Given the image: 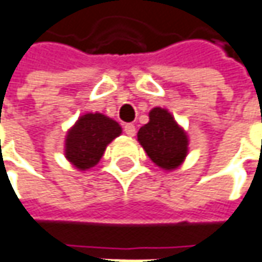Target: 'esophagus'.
Returning <instances> with one entry per match:
<instances>
[{"instance_id":"esophagus-1","label":"esophagus","mask_w":262,"mask_h":262,"mask_svg":"<svg viewBox=\"0 0 262 262\" xmlns=\"http://www.w3.org/2000/svg\"><path fill=\"white\" fill-rule=\"evenodd\" d=\"M123 130H124V133H126L127 136H135V133H136V129H135V126H133L132 123H126V124L123 126Z\"/></svg>"}]
</instances>
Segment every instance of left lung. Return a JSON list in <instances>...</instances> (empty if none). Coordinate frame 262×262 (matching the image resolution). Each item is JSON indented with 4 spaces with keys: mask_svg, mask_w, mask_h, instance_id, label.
<instances>
[{
    "mask_svg": "<svg viewBox=\"0 0 262 262\" xmlns=\"http://www.w3.org/2000/svg\"><path fill=\"white\" fill-rule=\"evenodd\" d=\"M138 141L152 163L164 170L177 168L188 155V135L165 108L149 111V121L139 129Z\"/></svg>",
    "mask_w": 262,
    "mask_h": 262,
    "instance_id": "1",
    "label": "left lung"
}]
</instances>
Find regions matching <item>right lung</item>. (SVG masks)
Wrapping results in <instances>:
<instances>
[{
	"label": "right lung",
	"instance_id": "add662e5",
	"mask_svg": "<svg viewBox=\"0 0 262 262\" xmlns=\"http://www.w3.org/2000/svg\"><path fill=\"white\" fill-rule=\"evenodd\" d=\"M121 133L117 121L101 113H88L74 123L66 136V158L85 171L99 163L105 148Z\"/></svg>",
	"mask_w": 262,
	"mask_h": 262
}]
</instances>
